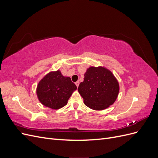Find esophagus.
<instances>
[{
  "instance_id": "34e87169",
  "label": "esophagus",
  "mask_w": 158,
  "mask_h": 158,
  "mask_svg": "<svg viewBox=\"0 0 158 158\" xmlns=\"http://www.w3.org/2000/svg\"><path fill=\"white\" fill-rule=\"evenodd\" d=\"M75 84H76V86H77V87H78V86H79V84H80V82H78V81H77V82H76L75 83Z\"/></svg>"
}]
</instances>
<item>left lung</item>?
Listing matches in <instances>:
<instances>
[{
	"label": "left lung",
	"mask_w": 158,
	"mask_h": 158,
	"mask_svg": "<svg viewBox=\"0 0 158 158\" xmlns=\"http://www.w3.org/2000/svg\"><path fill=\"white\" fill-rule=\"evenodd\" d=\"M119 84L112 72L104 66H89L78 91L89 108L102 111L113 105L118 97Z\"/></svg>",
	"instance_id": "left-lung-1"
}]
</instances>
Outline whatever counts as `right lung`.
<instances>
[{"label": "right lung", "instance_id": "add662e5", "mask_svg": "<svg viewBox=\"0 0 158 158\" xmlns=\"http://www.w3.org/2000/svg\"><path fill=\"white\" fill-rule=\"evenodd\" d=\"M77 89L69 76H64L60 70L51 71L40 81L36 94L40 103L52 109L65 106L73 93Z\"/></svg>", "mask_w": 158, "mask_h": 158}]
</instances>
